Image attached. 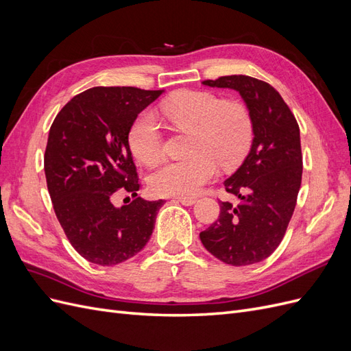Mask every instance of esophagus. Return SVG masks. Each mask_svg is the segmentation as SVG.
Returning <instances> with one entry per match:
<instances>
[{"label": "esophagus", "instance_id": "1", "mask_svg": "<svg viewBox=\"0 0 351 351\" xmlns=\"http://www.w3.org/2000/svg\"><path fill=\"white\" fill-rule=\"evenodd\" d=\"M177 202H180V204L184 205V206H192L196 204V199L195 197H176Z\"/></svg>", "mask_w": 351, "mask_h": 351}]
</instances>
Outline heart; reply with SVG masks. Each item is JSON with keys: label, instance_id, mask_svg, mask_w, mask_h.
I'll list each match as a JSON object with an SVG mask.
<instances>
[{"label": "heart", "instance_id": "heart-1", "mask_svg": "<svg viewBox=\"0 0 351 351\" xmlns=\"http://www.w3.org/2000/svg\"><path fill=\"white\" fill-rule=\"evenodd\" d=\"M161 112L177 129L192 133L187 154L168 161L149 176V187L158 196H196L218 174V162L232 168L250 151L253 119L247 105L239 99H219L208 90H180L161 104ZM129 147L145 165H154L164 155V141L151 112H142L129 130Z\"/></svg>", "mask_w": 351, "mask_h": 351}]
</instances>
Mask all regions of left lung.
<instances>
[{"instance_id":"left-lung-1","label":"left lung","mask_w":351,"mask_h":351,"mask_svg":"<svg viewBox=\"0 0 351 351\" xmlns=\"http://www.w3.org/2000/svg\"><path fill=\"white\" fill-rule=\"evenodd\" d=\"M202 83L241 95L252 114L254 137L246 159L224 182L240 204L221 202L218 219L200 232V241L232 267L258 263L280 246L295 208L303 173L299 124L267 82L232 74Z\"/></svg>"}]
</instances>
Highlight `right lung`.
<instances>
[{"label":"right lung","instance_id":"add662e5","mask_svg":"<svg viewBox=\"0 0 351 351\" xmlns=\"http://www.w3.org/2000/svg\"><path fill=\"white\" fill-rule=\"evenodd\" d=\"M162 92L90 88L70 99L49 129L44 168L52 206L71 246L95 265L130 259L152 236L164 200L136 197L117 208L112 196L119 190L137 196L129 130Z\"/></svg>","mask_w":351,"mask_h":351}]
</instances>
